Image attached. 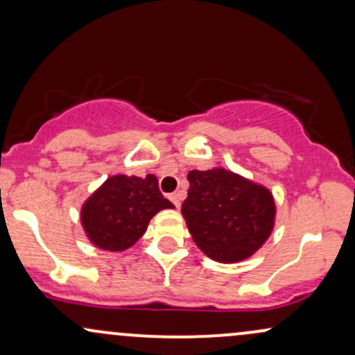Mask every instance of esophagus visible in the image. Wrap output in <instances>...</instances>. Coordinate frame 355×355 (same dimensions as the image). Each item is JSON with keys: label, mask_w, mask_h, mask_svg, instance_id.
I'll list each match as a JSON object with an SVG mask.
<instances>
[{"label": "esophagus", "mask_w": 355, "mask_h": 355, "mask_svg": "<svg viewBox=\"0 0 355 355\" xmlns=\"http://www.w3.org/2000/svg\"><path fill=\"white\" fill-rule=\"evenodd\" d=\"M168 198L172 200V203L175 205V207H177V208H180V200H182V195H180V191H175V193L168 195Z\"/></svg>", "instance_id": "1"}]
</instances>
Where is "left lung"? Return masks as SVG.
Returning a JSON list of instances; mask_svg holds the SVG:
<instances>
[{
  "instance_id": "left-lung-1",
  "label": "left lung",
  "mask_w": 355,
  "mask_h": 355,
  "mask_svg": "<svg viewBox=\"0 0 355 355\" xmlns=\"http://www.w3.org/2000/svg\"><path fill=\"white\" fill-rule=\"evenodd\" d=\"M182 215L195 245L220 263L250 258L275 228L276 203L266 187L232 170H191Z\"/></svg>"
}]
</instances>
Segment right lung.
Listing matches in <instances>:
<instances>
[{"label": "right lung", "instance_id": "right-lung-1", "mask_svg": "<svg viewBox=\"0 0 355 355\" xmlns=\"http://www.w3.org/2000/svg\"><path fill=\"white\" fill-rule=\"evenodd\" d=\"M165 208L175 207L160 193L155 175H114L84 202L80 225L94 246L119 253L134 246L153 216Z\"/></svg>", "mask_w": 355, "mask_h": 355}]
</instances>
